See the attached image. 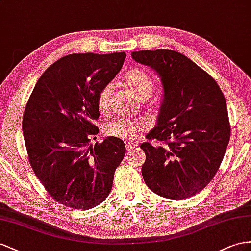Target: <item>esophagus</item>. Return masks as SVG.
I'll list each match as a JSON object with an SVG mask.
<instances>
[{
	"label": "esophagus",
	"instance_id": "obj_1",
	"mask_svg": "<svg viewBox=\"0 0 251 251\" xmlns=\"http://www.w3.org/2000/svg\"><path fill=\"white\" fill-rule=\"evenodd\" d=\"M136 147H137V145L134 144V143H132V142H126V150L128 151H133L134 149H136Z\"/></svg>",
	"mask_w": 251,
	"mask_h": 251
}]
</instances>
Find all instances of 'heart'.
Returning a JSON list of instances; mask_svg holds the SVG:
<instances>
[{
  "instance_id": "b5f03b06",
  "label": "heart",
  "mask_w": 251,
  "mask_h": 251,
  "mask_svg": "<svg viewBox=\"0 0 251 251\" xmlns=\"http://www.w3.org/2000/svg\"><path fill=\"white\" fill-rule=\"evenodd\" d=\"M124 82L131 92L141 100L150 98L153 91V81L151 77L143 71L132 70L124 76ZM112 94V86L107 83L102 87L96 98V104L100 112H106L109 108V101ZM147 122L143 120H127L123 118L115 119L105 126V134L108 137L121 140H133L147 129Z\"/></svg>"
}]
</instances>
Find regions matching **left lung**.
I'll use <instances>...</instances> for the list:
<instances>
[{"instance_id":"left-lung-1","label":"left lung","mask_w":251,"mask_h":251,"mask_svg":"<svg viewBox=\"0 0 251 251\" xmlns=\"http://www.w3.org/2000/svg\"><path fill=\"white\" fill-rule=\"evenodd\" d=\"M161 78L163 100L157 126L144 142L142 176L153 193L184 199L213 179L230 140L227 104L213 77L181 53L168 49L131 53Z\"/></svg>"}]
</instances>
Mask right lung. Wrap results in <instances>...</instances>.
<instances>
[{"mask_svg": "<svg viewBox=\"0 0 251 251\" xmlns=\"http://www.w3.org/2000/svg\"><path fill=\"white\" fill-rule=\"evenodd\" d=\"M125 52L72 54L47 69L25 107L22 130L28 161L44 189L66 207L88 210L111 191L126 147L108 137L91 143L99 128L96 98L119 73Z\"/></svg>", "mask_w": 251, "mask_h": 251, "instance_id": "1", "label": "right lung"}]
</instances>
